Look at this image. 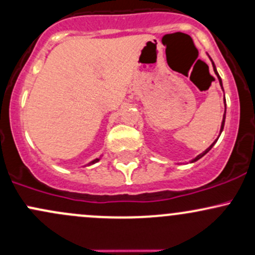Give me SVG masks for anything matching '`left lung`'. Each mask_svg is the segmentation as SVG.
<instances>
[{
  "label": "left lung",
  "mask_w": 255,
  "mask_h": 255,
  "mask_svg": "<svg viewBox=\"0 0 255 255\" xmlns=\"http://www.w3.org/2000/svg\"><path fill=\"white\" fill-rule=\"evenodd\" d=\"M212 64H213V69H214V72H215V75H217V76H218V80H219L220 85H222V88H223L222 78H220V76H219V74H218V71H217V69H215V65H214V63H213V61H212ZM224 99H225V98H224ZM224 125H225V113H224V117H223V122H222V128H220V132H223V129H224ZM215 141H217V140H215ZM215 141H214V142H213V144H212V145H211V146H209V147H208V149H207L206 151H203V152H202V153H200V155H198V156H197V157H196V158H194V159H192V162L197 161V159H200L201 157H203V156H205V155H206V153H207V152H208V151H209V150H211V149H212V147H213V145L215 144Z\"/></svg>",
  "instance_id": "1"
}]
</instances>
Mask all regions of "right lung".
I'll list each match as a JSON object with an SVG mask.
<instances>
[{"mask_svg":"<svg viewBox=\"0 0 255 255\" xmlns=\"http://www.w3.org/2000/svg\"><path fill=\"white\" fill-rule=\"evenodd\" d=\"M99 159H100V158H96V159H94V161H92L91 163H89V164H93V163H96V162L99 161Z\"/></svg>","mask_w":255,"mask_h":255,"instance_id":"add662e5","label":"right lung"}]
</instances>
